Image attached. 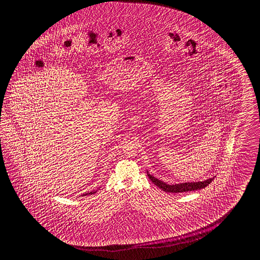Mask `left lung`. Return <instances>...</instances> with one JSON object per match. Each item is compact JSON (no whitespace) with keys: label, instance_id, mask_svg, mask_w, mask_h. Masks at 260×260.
<instances>
[{"label":"left lung","instance_id":"1","mask_svg":"<svg viewBox=\"0 0 260 260\" xmlns=\"http://www.w3.org/2000/svg\"><path fill=\"white\" fill-rule=\"evenodd\" d=\"M147 176L155 186L161 188L164 191L169 192V193H179V192L181 193V192L194 191L198 189H202L206 186H209L216 177V176H214L213 177L206 179L204 181L185 182V183H178V184L170 185L162 180H159L156 177L152 176L148 171Z\"/></svg>","mask_w":260,"mask_h":260}]
</instances>
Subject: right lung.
Here are the masks:
<instances>
[{"mask_svg":"<svg viewBox=\"0 0 260 260\" xmlns=\"http://www.w3.org/2000/svg\"><path fill=\"white\" fill-rule=\"evenodd\" d=\"M95 192L96 191L88 192V193H85V194H83V196H86V195H92V194L95 193Z\"/></svg>","mask_w":260,"mask_h":260,"instance_id":"right-lung-1","label":"right lung"}]
</instances>
